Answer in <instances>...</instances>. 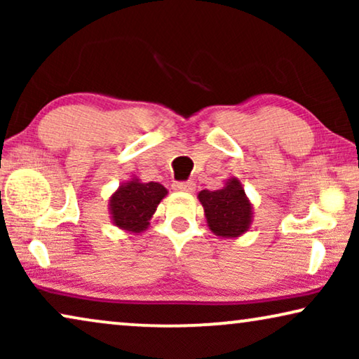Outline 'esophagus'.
Instances as JSON below:
<instances>
[{
    "instance_id": "1",
    "label": "esophagus",
    "mask_w": 359,
    "mask_h": 359,
    "mask_svg": "<svg viewBox=\"0 0 359 359\" xmlns=\"http://www.w3.org/2000/svg\"><path fill=\"white\" fill-rule=\"evenodd\" d=\"M194 188V183H183V181L181 183H173V189L178 191V193H193Z\"/></svg>"
}]
</instances>
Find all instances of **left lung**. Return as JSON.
I'll use <instances>...</instances> for the list:
<instances>
[{"mask_svg":"<svg viewBox=\"0 0 359 359\" xmlns=\"http://www.w3.org/2000/svg\"><path fill=\"white\" fill-rule=\"evenodd\" d=\"M204 217L212 233L222 238H237L247 233L253 222V204L238 178H229L217 191H201Z\"/></svg>","mask_w":359,"mask_h":359,"instance_id":"left-lung-1","label":"left lung"}]
</instances>
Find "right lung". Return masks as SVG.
<instances>
[{
  "instance_id": "obj_1",
  "label": "right lung",
  "mask_w": 359,
  "mask_h": 359,
  "mask_svg": "<svg viewBox=\"0 0 359 359\" xmlns=\"http://www.w3.org/2000/svg\"><path fill=\"white\" fill-rule=\"evenodd\" d=\"M168 189L163 184L144 183L137 176L122 183L109 198V215L112 225L129 233H142L149 229L161 199L166 198Z\"/></svg>"
}]
</instances>
